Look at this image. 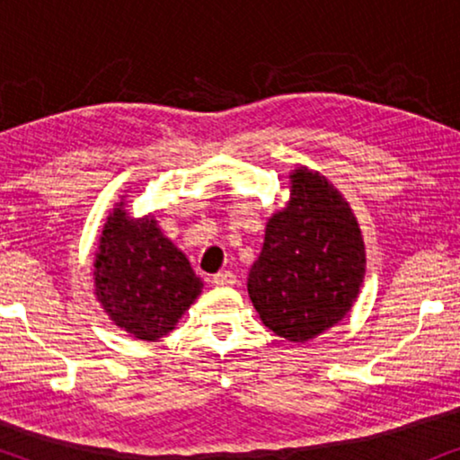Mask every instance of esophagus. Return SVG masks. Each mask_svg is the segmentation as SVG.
I'll use <instances>...</instances> for the list:
<instances>
[{
    "label": "esophagus",
    "instance_id": "esophagus-1",
    "mask_svg": "<svg viewBox=\"0 0 460 460\" xmlns=\"http://www.w3.org/2000/svg\"><path fill=\"white\" fill-rule=\"evenodd\" d=\"M213 285L217 287H232L236 285V276L230 272V270H224V272H217L213 276Z\"/></svg>",
    "mask_w": 460,
    "mask_h": 460
}]
</instances>
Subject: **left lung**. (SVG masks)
Instances as JSON below:
<instances>
[{"mask_svg": "<svg viewBox=\"0 0 460 460\" xmlns=\"http://www.w3.org/2000/svg\"><path fill=\"white\" fill-rule=\"evenodd\" d=\"M291 180V200L268 222L247 287L270 331L307 341L349 312L367 260L341 194L310 169H295Z\"/></svg>", "mask_w": 460, "mask_h": 460, "instance_id": "obj_1", "label": "left lung"}]
</instances>
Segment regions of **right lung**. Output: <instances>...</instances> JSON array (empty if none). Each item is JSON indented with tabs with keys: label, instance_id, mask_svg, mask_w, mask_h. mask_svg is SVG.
<instances>
[{
	"label": "right lung",
	"instance_id": "right-lung-1",
	"mask_svg": "<svg viewBox=\"0 0 460 460\" xmlns=\"http://www.w3.org/2000/svg\"><path fill=\"white\" fill-rule=\"evenodd\" d=\"M93 268L106 314L144 341L167 335L203 288L190 261L155 219L134 222L123 203L106 219Z\"/></svg>",
	"mask_w": 460,
	"mask_h": 460
}]
</instances>
